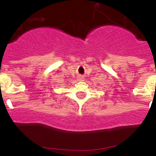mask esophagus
Wrapping results in <instances>:
<instances>
[{"label":"esophagus","mask_w":156,"mask_h":156,"mask_svg":"<svg viewBox=\"0 0 156 156\" xmlns=\"http://www.w3.org/2000/svg\"><path fill=\"white\" fill-rule=\"evenodd\" d=\"M83 79H84V78H83V77H81V76L78 77V80H79V81H82Z\"/></svg>","instance_id":"34e87169"}]
</instances>
